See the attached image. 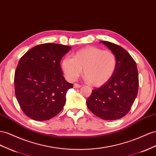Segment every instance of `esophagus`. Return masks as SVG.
<instances>
[{"label": "esophagus", "instance_id": "1", "mask_svg": "<svg viewBox=\"0 0 156 156\" xmlns=\"http://www.w3.org/2000/svg\"><path fill=\"white\" fill-rule=\"evenodd\" d=\"M81 87V85H79V84H77V83H74L73 84V87L75 88H80Z\"/></svg>", "mask_w": 156, "mask_h": 156}]
</instances>
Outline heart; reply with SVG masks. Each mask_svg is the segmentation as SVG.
<instances>
[{
	"mask_svg": "<svg viewBox=\"0 0 156 156\" xmlns=\"http://www.w3.org/2000/svg\"><path fill=\"white\" fill-rule=\"evenodd\" d=\"M61 65L69 81H75L82 74L83 69L86 81L94 87H100L106 83L114 74L117 58L111 50L87 47L77 50L73 58L63 59Z\"/></svg>",
	"mask_w": 156,
	"mask_h": 156,
	"instance_id": "obj_1",
	"label": "heart"
}]
</instances>
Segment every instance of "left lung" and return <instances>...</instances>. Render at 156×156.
<instances>
[{"label":"left lung","instance_id":"1","mask_svg":"<svg viewBox=\"0 0 156 156\" xmlns=\"http://www.w3.org/2000/svg\"><path fill=\"white\" fill-rule=\"evenodd\" d=\"M102 43L115 54L117 67L109 81L98 88L92 90L87 100L89 110L104 120H116L130 110L138 90L136 64L127 51L111 42Z\"/></svg>","mask_w":156,"mask_h":156}]
</instances>
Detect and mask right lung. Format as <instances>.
I'll return each instance as SVG.
<instances>
[{"mask_svg": "<svg viewBox=\"0 0 156 156\" xmlns=\"http://www.w3.org/2000/svg\"><path fill=\"white\" fill-rule=\"evenodd\" d=\"M69 46L44 43L35 46L21 58L15 71L17 100L23 112L35 121H46L58 115L73 85L67 82L60 66Z\"/></svg>", "mask_w": 156, "mask_h": 156, "instance_id": "1", "label": "right lung"}]
</instances>
